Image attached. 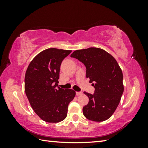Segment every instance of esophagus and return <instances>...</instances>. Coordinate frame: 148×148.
I'll return each instance as SVG.
<instances>
[{"instance_id":"esophagus-1","label":"esophagus","mask_w":148,"mask_h":148,"mask_svg":"<svg viewBox=\"0 0 148 148\" xmlns=\"http://www.w3.org/2000/svg\"><path fill=\"white\" fill-rule=\"evenodd\" d=\"M76 95L77 96H79V95H82V92H76Z\"/></svg>"}]
</instances>
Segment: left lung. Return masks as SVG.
I'll return each mask as SVG.
<instances>
[{
    "label": "left lung",
    "mask_w": 148,
    "mask_h": 148,
    "mask_svg": "<svg viewBox=\"0 0 148 148\" xmlns=\"http://www.w3.org/2000/svg\"><path fill=\"white\" fill-rule=\"evenodd\" d=\"M86 67V77L95 87L93 95L84 92L89 97L83 108L84 116L91 121L109 119L118 106L124 91L123 73L114 57L98 47L78 49L71 54Z\"/></svg>",
    "instance_id": "left-lung-1"
}]
</instances>
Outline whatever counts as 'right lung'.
I'll use <instances>...</instances> for the list:
<instances>
[{
  "mask_svg": "<svg viewBox=\"0 0 148 148\" xmlns=\"http://www.w3.org/2000/svg\"><path fill=\"white\" fill-rule=\"evenodd\" d=\"M71 50L49 48L30 62L25 76V91L32 108L43 121L58 123L67 116L76 92L58 87L60 66Z\"/></svg>",
  "mask_w": 148,
  "mask_h": 148,
  "instance_id": "obj_1",
  "label": "right lung"
}]
</instances>
